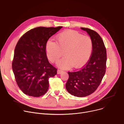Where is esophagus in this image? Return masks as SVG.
I'll list each match as a JSON object with an SVG mask.
<instances>
[{
	"label": "esophagus",
	"instance_id": "1",
	"mask_svg": "<svg viewBox=\"0 0 124 124\" xmlns=\"http://www.w3.org/2000/svg\"><path fill=\"white\" fill-rule=\"evenodd\" d=\"M62 72H63V71H62V70H58L57 71V73L58 74H61Z\"/></svg>",
	"mask_w": 124,
	"mask_h": 124
}]
</instances>
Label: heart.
<instances>
[{"label": "heart", "instance_id": "1", "mask_svg": "<svg viewBox=\"0 0 124 124\" xmlns=\"http://www.w3.org/2000/svg\"><path fill=\"white\" fill-rule=\"evenodd\" d=\"M48 59L56 62L64 53L65 56L57 63L61 68L69 69L73 66L78 68L84 66L90 59L93 50V42L89 36L68 30L56 36V43L51 40L45 46Z\"/></svg>", "mask_w": 124, "mask_h": 124}]
</instances>
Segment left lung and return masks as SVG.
Listing matches in <instances>:
<instances>
[{
	"label": "left lung",
	"instance_id": "obj_1",
	"mask_svg": "<svg viewBox=\"0 0 124 124\" xmlns=\"http://www.w3.org/2000/svg\"><path fill=\"white\" fill-rule=\"evenodd\" d=\"M81 29L87 32L93 41L92 54L83 68L68 72L66 88L74 96L84 97L94 93L100 85L106 72L107 53L103 41L98 33L87 28Z\"/></svg>",
	"mask_w": 124,
	"mask_h": 124
}]
</instances>
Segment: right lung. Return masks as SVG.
<instances>
[{
    "label": "right lung",
    "instance_id": "obj_1",
    "mask_svg": "<svg viewBox=\"0 0 124 124\" xmlns=\"http://www.w3.org/2000/svg\"><path fill=\"white\" fill-rule=\"evenodd\" d=\"M62 27H38L25 33L16 45L12 70L19 88L27 95L38 97L49 88V78L57 69L49 62L45 49L49 38Z\"/></svg>",
    "mask_w": 124,
    "mask_h": 124
}]
</instances>
